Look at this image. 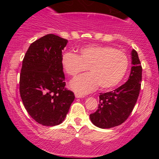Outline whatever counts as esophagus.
I'll return each mask as SVG.
<instances>
[{
    "instance_id": "34e87169",
    "label": "esophagus",
    "mask_w": 159,
    "mask_h": 159,
    "mask_svg": "<svg viewBox=\"0 0 159 159\" xmlns=\"http://www.w3.org/2000/svg\"><path fill=\"white\" fill-rule=\"evenodd\" d=\"M75 97L76 98H82V97H84V95H81V94H79V93H75Z\"/></svg>"
}]
</instances>
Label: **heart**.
I'll return each mask as SVG.
<instances>
[{"label":"heart","instance_id":"heart-1","mask_svg":"<svg viewBox=\"0 0 159 159\" xmlns=\"http://www.w3.org/2000/svg\"><path fill=\"white\" fill-rule=\"evenodd\" d=\"M63 70L71 76L87 71L74 78L70 83L75 92L86 94L96 90L98 85L102 89L115 87L122 81L129 67V59L125 53L114 47L105 45H88L80 50V56L71 52L62 55Z\"/></svg>","mask_w":159,"mask_h":159}]
</instances>
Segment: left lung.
Segmentation results:
<instances>
[{"label": "left lung", "mask_w": 159, "mask_h": 159, "mask_svg": "<svg viewBox=\"0 0 159 159\" xmlns=\"http://www.w3.org/2000/svg\"><path fill=\"white\" fill-rule=\"evenodd\" d=\"M131 73L127 82L114 91L100 93L96 112L90 115L92 123L101 129L117 126L128 119L137 102L140 90L142 66L135 50L132 52Z\"/></svg>", "instance_id": "8db88e82"}]
</instances>
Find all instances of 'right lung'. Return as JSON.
Here are the masks:
<instances>
[{"instance_id":"1","label":"right lung","mask_w":159,"mask_h":159,"mask_svg":"<svg viewBox=\"0 0 159 159\" xmlns=\"http://www.w3.org/2000/svg\"><path fill=\"white\" fill-rule=\"evenodd\" d=\"M67 43L47 34L31 43L23 59L20 96L29 115L43 125L61 124L75 99L73 92L65 87L61 64L62 51Z\"/></svg>"}]
</instances>
